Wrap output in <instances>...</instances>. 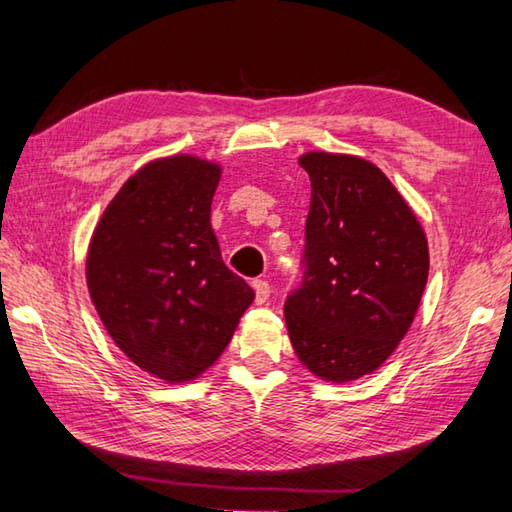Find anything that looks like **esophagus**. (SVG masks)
<instances>
[{
  "label": "esophagus",
  "instance_id": "esophagus-1",
  "mask_svg": "<svg viewBox=\"0 0 512 512\" xmlns=\"http://www.w3.org/2000/svg\"><path fill=\"white\" fill-rule=\"evenodd\" d=\"M253 289H255V302H257V305H264V302L268 300V296H271V284H268L266 280H253Z\"/></svg>",
  "mask_w": 512,
  "mask_h": 512
}]
</instances>
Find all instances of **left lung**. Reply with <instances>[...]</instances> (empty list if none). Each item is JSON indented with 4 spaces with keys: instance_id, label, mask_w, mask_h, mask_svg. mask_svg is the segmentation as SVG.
<instances>
[{
    "instance_id": "left-lung-1",
    "label": "left lung",
    "mask_w": 512,
    "mask_h": 512,
    "mask_svg": "<svg viewBox=\"0 0 512 512\" xmlns=\"http://www.w3.org/2000/svg\"><path fill=\"white\" fill-rule=\"evenodd\" d=\"M311 203L284 318L298 359L327 381L379 368L404 339L429 275L427 237L375 164L307 153Z\"/></svg>"
}]
</instances>
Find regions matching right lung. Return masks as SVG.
<instances>
[{
    "label": "right lung",
    "instance_id": "1",
    "mask_svg": "<svg viewBox=\"0 0 512 512\" xmlns=\"http://www.w3.org/2000/svg\"><path fill=\"white\" fill-rule=\"evenodd\" d=\"M221 169L173 155L119 189L94 230L88 287L112 341L142 370L189 381L219 359L255 300L210 225Z\"/></svg>",
    "mask_w": 512,
    "mask_h": 512
}]
</instances>
